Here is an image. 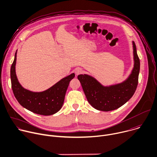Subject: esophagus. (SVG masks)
<instances>
[{
    "label": "esophagus",
    "instance_id": "obj_1",
    "mask_svg": "<svg viewBox=\"0 0 157 157\" xmlns=\"http://www.w3.org/2000/svg\"><path fill=\"white\" fill-rule=\"evenodd\" d=\"M82 73V70L80 68H76L75 69V74H76V75L81 74Z\"/></svg>",
    "mask_w": 157,
    "mask_h": 157
}]
</instances>
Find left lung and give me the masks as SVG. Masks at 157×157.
Listing matches in <instances>:
<instances>
[{
	"label": "left lung",
	"instance_id": "left-lung-1",
	"mask_svg": "<svg viewBox=\"0 0 157 157\" xmlns=\"http://www.w3.org/2000/svg\"><path fill=\"white\" fill-rule=\"evenodd\" d=\"M132 45L134 67L128 78L124 82L113 85L103 86L90 75H78L86 98L94 108L103 111H113L122 106L133 96L138 85L140 60L134 41Z\"/></svg>",
	"mask_w": 157,
	"mask_h": 157
}]
</instances>
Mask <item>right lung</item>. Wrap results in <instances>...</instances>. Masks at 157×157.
<instances>
[{"mask_svg": "<svg viewBox=\"0 0 157 157\" xmlns=\"http://www.w3.org/2000/svg\"><path fill=\"white\" fill-rule=\"evenodd\" d=\"M17 52L10 69L12 88L18 103L34 113L49 116L58 112L62 108L69 83L75 77L74 73L61 79L48 90L34 92L24 88L19 83L15 72Z\"/></svg>", "mask_w": 157, "mask_h": 157, "instance_id": "add662e5", "label": "right lung"}]
</instances>
